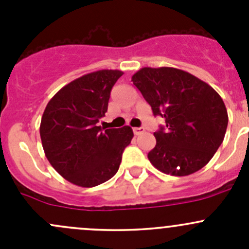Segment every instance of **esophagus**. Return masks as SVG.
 Returning <instances> with one entry per match:
<instances>
[{
    "mask_svg": "<svg viewBox=\"0 0 249 249\" xmlns=\"http://www.w3.org/2000/svg\"><path fill=\"white\" fill-rule=\"evenodd\" d=\"M132 130H134V134L136 135V136H139L142 132H144V129H143V127H134Z\"/></svg>",
    "mask_w": 249,
    "mask_h": 249,
    "instance_id": "esophagus-1",
    "label": "esophagus"
}]
</instances>
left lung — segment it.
Returning <instances> with one entry per match:
<instances>
[{"label":"left lung","instance_id":"left-lung-1","mask_svg":"<svg viewBox=\"0 0 249 249\" xmlns=\"http://www.w3.org/2000/svg\"><path fill=\"white\" fill-rule=\"evenodd\" d=\"M165 126L154 132L148 159L159 171L188 176L213 158L224 140L228 112L211 85L175 67H143L131 78Z\"/></svg>","mask_w":249,"mask_h":249}]
</instances>
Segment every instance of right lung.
I'll return each instance as SVG.
<instances>
[{
  "mask_svg": "<svg viewBox=\"0 0 249 249\" xmlns=\"http://www.w3.org/2000/svg\"><path fill=\"white\" fill-rule=\"evenodd\" d=\"M122 76L119 70H100L77 78L52 97L42 115L39 134L48 161L78 187H96L110 179L134 137L130 126H97Z\"/></svg>",
  "mask_w": 249,
  "mask_h": 249,
  "instance_id": "1",
  "label": "right lung"
}]
</instances>
